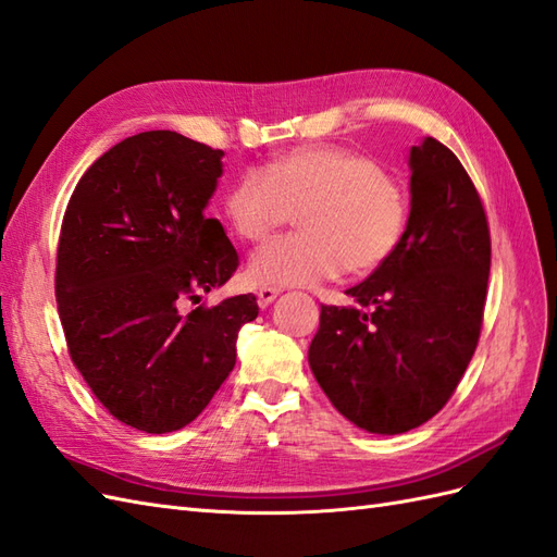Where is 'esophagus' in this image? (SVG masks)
Masks as SVG:
<instances>
[{
	"label": "esophagus",
	"mask_w": 557,
	"mask_h": 557,
	"mask_svg": "<svg viewBox=\"0 0 557 557\" xmlns=\"http://www.w3.org/2000/svg\"><path fill=\"white\" fill-rule=\"evenodd\" d=\"M280 292L282 289H277V287H261L259 292H256V298H259V306H270L275 301V298L280 296Z\"/></svg>",
	"instance_id": "esophagus-1"
}]
</instances>
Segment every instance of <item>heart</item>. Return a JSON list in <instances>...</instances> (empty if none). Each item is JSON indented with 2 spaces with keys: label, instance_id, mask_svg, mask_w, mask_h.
<instances>
[{
  "label": "heart",
  "instance_id": "obj_1",
  "mask_svg": "<svg viewBox=\"0 0 557 557\" xmlns=\"http://www.w3.org/2000/svg\"><path fill=\"white\" fill-rule=\"evenodd\" d=\"M225 219L247 242H265L292 223L301 233L256 251L247 275L253 284L310 287L381 268L403 245L409 221L405 185L358 150L306 146L247 169L223 199Z\"/></svg>",
  "mask_w": 557,
  "mask_h": 557
}]
</instances>
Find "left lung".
<instances>
[{
  "label": "left lung",
  "mask_w": 557,
  "mask_h": 557,
  "mask_svg": "<svg viewBox=\"0 0 557 557\" xmlns=\"http://www.w3.org/2000/svg\"><path fill=\"white\" fill-rule=\"evenodd\" d=\"M403 245L358 287L322 306L308 362L332 405L369 433L419 428L447 405L480 341L492 263L478 188L447 146L411 148Z\"/></svg>",
  "instance_id": "obj_1"
}]
</instances>
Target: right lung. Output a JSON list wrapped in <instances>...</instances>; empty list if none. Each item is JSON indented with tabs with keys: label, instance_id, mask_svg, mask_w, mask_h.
I'll list each match as a JSON object with an SVG mask.
<instances>
[{
	"label": "right lung",
	"instance_id": "add662e5",
	"mask_svg": "<svg viewBox=\"0 0 557 557\" xmlns=\"http://www.w3.org/2000/svg\"><path fill=\"white\" fill-rule=\"evenodd\" d=\"M221 157L176 132H143L98 157L65 209L55 301L67 352L96 400L136 431L171 433L202 414L233 372L242 324L259 315L253 294L197 306L239 265L221 221L205 216Z\"/></svg>",
	"mask_w": 557,
	"mask_h": 557
}]
</instances>
